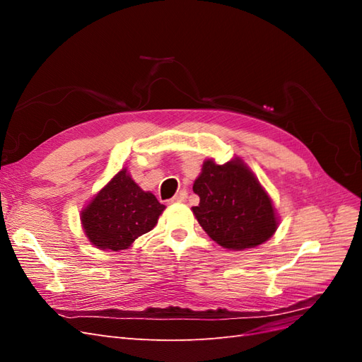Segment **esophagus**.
<instances>
[{
  "instance_id": "1",
  "label": "esophagus",
  "mask_w": 362,
  "mask_h": 362,
  "mask_svg": "<svg viewBox=\"0 0 362 362\" xmlns=\"http://www.w3.org/2000/svg\"><path fill=\"white\" fill-rule=\"evenodd\" d=\"M185 199H187V192L185 190H180L177 194L173 196V198L170 199L172 204H177V202H185Z\"/></svg>"
}]
</instances>
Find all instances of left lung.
<instances>
[{"mask_svg":"<svg viewBox=\"0 0 362 362\" xmlns=\"http://www.w3.org/2000/svg\"><path fill=\"white\" fill-rule=\"evenodd\" d=\"M199 205L192 206L204 231L229 250L257 247L276 233L273 201L247 164L234 157L225 164L206 158L193 182Z\"/></svg>","mask_w":362,"mask_h":362,"instance_id":"obj_1","label":"left lung"}]
</instances>
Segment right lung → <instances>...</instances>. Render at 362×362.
<instances>
[{"label": "right lung", "mask_w": 362, "mask_h": 362, "mask_svg": "<svg viewBox=\"0 0 362 362\" xmlns=\"http://www.w3.org/2000/svg\"><path fill=\"white\" fill-rule=\"evenodd\" d=\"M164 208L122 168L83 208L80 221L87 240L95 247L119 252L149 233Z\"/></svg>", "instance_id": "right-lung-1"}]
</instances>
